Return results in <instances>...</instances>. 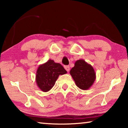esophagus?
I'll use <instances>...</instances> for the list:
<instances>
[{
    "label": "esophagus",
    "mask_w": 128,
    "mask_h": 128,
    "mask_svg": "<svg viewBox=\"0 0 128 128\" xmlns=\"http://www.w3.org/2000/svg\"><path fill=\"white\" fill-rule=\"evenodd\" d=\"M64 68L67 71V72H69V70H70V67H69V66H64Z\"/></svg>",
    "instance_id": "34e87169"
}]
</instances>
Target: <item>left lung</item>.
<instances>
[{
	"label": "left lung",
	"instance_id": "1",
	"mask_svg": "<svg viewBox=\"0 0 128 128\" xmlns=\"http://www.w3.org/2000/svg\"><path fill=\"white\" fill-rule=\"evenodd\" d=\"M69 73L76 85L81 90L89 89L96 79L94 68L83 59L77 60Z\"/></svg>",
	"mask_w": 128,
	"mask_h": 128
}]
</instances>
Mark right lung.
Returning <instances> with one entry per match:
<instances>
[{"instance_id":"obj_1","label":"right lung","mask_w":128,"mask_h":128,"mask_svg":"<svg viewBox=\"0 0 128 128\" xmlns=\"http://www.w3.org/2000/svg\"><path fill=\"white\" fill-rule=\"evenodd\" d=\"M66 73L61 64L50 59L38 67L36 76V85L42 92H48L55 85L59 76Z\"/></svg>"}]
</instances>
